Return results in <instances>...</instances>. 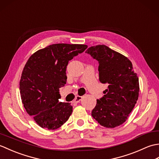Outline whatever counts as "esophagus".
<instances>
[{"label":"esophagus","mask_w":159,"mask_h":159,"mask_svg":"<svg viewBox=\"0 0 159 159\" xmlns=\"http://www.w3.org/2000/svg\"><path fill=\"white\" fill-rule=\"evenodd\" d=\"M81 99H82V96H77L75 98V99H74V102H76V103H78V102H79L80 100H81Z\"/></svg>","instance_id":"obj_1"}]
</instances>
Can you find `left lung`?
<instances>
[{
	"mask_svg": "<svg viewBox=\"0 0 159 159\" xmlns=\"http://www.w3.org/2000/svg\"><path fill=\"white\" fill-rule=\"evenodd\" d=\"M99 62V80L107 84L102 98L97 100L92 116L106 128H116L128 119L139 97V84L130 61L105 45L86 50Z\"/></svg>",
	"mask_w": 159,
	"mask_h": 159,
	"instance_id": "8db88e82",
	"label": "left lung"
}]
</instances>
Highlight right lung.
Here are the masks:
<instances>
[{
  "instance_id": "right-lung-1",
  "label": "right lung",
  "mask_w": 159,
  "mask_h": 159,
  "mask_svg": "<svg viewBox=\"0 0 159 159\" xmlns=\"http://www.w3.org/2000/svg\"><path fill=\"white\" fill-rule=\"evenodd\" d=\"M87 48L85 44L55 43L36 51L26 62L20 80L22 102L41 128L56 130L69 119L72 106L59 102V90L66 83L69 61Z\"/></svg>"
}]
</instances>
